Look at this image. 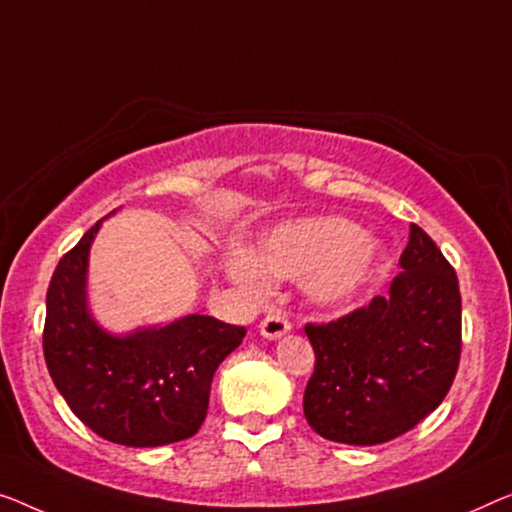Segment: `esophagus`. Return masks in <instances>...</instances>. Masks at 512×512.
<instances>
[{
	"instance_id": "esophagus-1",
	"label": "esophagus",
	"mask_w": 512,
	"mask_h": 512,
	"mask_svg": "<svg viewBox=\"0 0 512 512\" xmlns=\"http://www.w3.org/2000/svg\"><path fill=\"white\" fill-rule=\"evenodd\" d=\"M289 331H292V322H289L282 312H271V315H266L262 319V324H259V333L269 340H278Z\"/></svg>"
}]
</instances>
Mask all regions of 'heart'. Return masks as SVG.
<instances>
[{
  "mask_svg": "<svg viewBox=\"0 0 512 512\" xmlns=\"http://www.w3.org/2000/svg\"><path fill=\"white\" fill-rule=\"evenodd\" d=\"M379 262V246L361 227L342 218H317L276 227L253 255L234 250L227 273L250 294H262L269 278H305L312 299L335 305L361 292Z\"/></svg>",
  "mask_w": 512,
  "mask_h": 512,
  "instance_id": "1",
  "label": "heart"
}]
</instances>
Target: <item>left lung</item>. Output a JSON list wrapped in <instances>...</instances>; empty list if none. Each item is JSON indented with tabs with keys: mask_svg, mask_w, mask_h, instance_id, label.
I'll list each match as a JSON object with an SVG mask.
<instances>
[{
	"mask_svg": "<svg viewBox=\"0 0 512 512\" xmlns=\"http://www.w3.org/2000/svg\"><path fill=\"white\" fill-rule=\"evenodd\" d=\"M386 296L329 324H305L315 372L303 414L324 439L375 446L409 432L451 391L462 352L457 276L421 227H409Z\"/></svg>",
	"mask_w": 512,
	"mask_h": 512,
	"instance_id": "1",
	"label": "left lung"
}]
</instances>
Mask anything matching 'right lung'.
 <instances>
[{
  "label": "right lung",
  "instance_id": "1",
  "mask_svg": "<svg viewBox=\"0 0 512 512\" xmlns=\"http://www.w3.org/2000/svg\"><path fill=\"white\" fill-rule=\"evenodd\" d=\"M101 223L52 273L43 329L50 377L73 414L112 444L149 448L193 437L207 418L213 375L246 329L188 315L126 335L103 331L87 308L89 248Z\"/></svg>",
  "mask_w": 512,
  "mask_h": 512
}]
</instances>
